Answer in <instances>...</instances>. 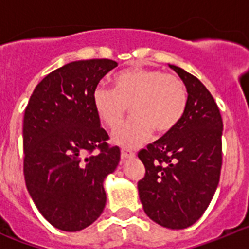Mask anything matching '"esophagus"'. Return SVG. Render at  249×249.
I'll list each match as a JSON object with an SVG mask.
<instances>
[{
	"label": "esophagus",
	"instance_id": "1",
	"mask_svg": "<svg viewBox=\"0 0 249 249\" xmlns=\"http://www.w3.org/2000/svg\"><path fill=\"white\" fill-rule=\"evenodd\" d=\"M133 157H135V153H133V152H129L127 151V149H122V151H121V158H122V160H127V158Z\"/></svg>",
	"mask_w": 249,
	"mask_h": 249
}]
</instances>
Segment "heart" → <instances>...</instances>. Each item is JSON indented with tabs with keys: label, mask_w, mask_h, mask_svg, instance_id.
Returning <instances> with one entry per match:
<instances>
[{
	"label": "heart",
	"mask_w": 249,
	"mask_h": 249,
	"mask_svg": "<svg viewBox=\"0 0 249 249\" xmlns=\"http://www.w3.org/2000/svg\"><path fill=\"white\" fill-rule=\"evenodd\" d=\"M113 89L102 86L92 93L97 117L108 128H116L129 107L132 118L114 129L112 141L124 148H136L155 132L167 136L181 122L187 108L183 81L160 70L129 67L112 78Z\"/></svg>",
	"instance_id": "obj_1"
}]
</instances>
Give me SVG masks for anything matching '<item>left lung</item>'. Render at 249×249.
<instances>
[{
    "instance_id": "obj_1",
    "label": "left lung",
    "mask_w": 249,
    "mask_h": 249,
    "mask_svg": "<svg viewBox=\"0 0 249 249\" xmlns=\"http://www.w3.org/2000/svg\"><path fill=\"white\" fill-rule=\"evenodd\" d=\"M169 67L186 86L187 108L171 133L138 152L146 168L138 193L152 221L183 230L201 218L218 186L223 122L203 83L181 67Z\"/></svg>"
}]
</instances>
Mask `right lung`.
Returning <instances> with one entry per match:
<instances>
[{
	"label": "right lung",
	"mask_w": 249,
	"mask_h": 249,
	"mask_svg": "<svg viewBox=\"0 0 249 249\" xmlns=\"http://www.w3.org/2000/svg\"><path fill=\"white\" fill-rule=\"evenodd\" d=\"M112 59L74 61L43 78L23 117V175L37 210L53 227L76 232L103 212V181L118 166L121 151L92 105V93Z\"/></svg>",
	"instance_id": "1"
}]
</instances>
